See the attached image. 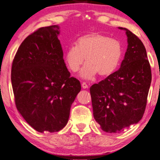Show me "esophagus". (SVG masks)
Here are the masks:
<instances>
[{"mask_svg": "<svg viewBox=\"0 0 160 160\" xmlns=\"http://www.w3.org/2000/svg\"><path fill=\"white\" fill-rule=\"evenodd\" d=\"M82 88H88V84H87L86 83V82H82Z\"/></svg>", "mask_w": 160, "mask_h": 160, "instance_id": "esophagus-1", "label": "esophagus"}]
</instances>
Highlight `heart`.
<instances>
[{
    "mask_svg": "<svg viewBox=\"0 0 160 160\" xmlns=\"http://www.w3.org/2000/svg\"><path fill=\"white\" fill-rule=\"evenodd\" d=\"M121 42L100 33H91L77 40L76 46H70L64 54L65 62L72 72L80 69L86 58V63L80 75L91 79L98 74L108 77L113 73L122 58Z\"/></svg>",
    "mask_w": 160,
    "mask_h": 160,
    "instance_id": "obj_1",
    "label": "heart"
}]
</instances>
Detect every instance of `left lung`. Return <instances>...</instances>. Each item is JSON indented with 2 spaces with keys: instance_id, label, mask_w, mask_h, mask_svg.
Returning a JSON list of instances; mask_svg holds the SVG:
<instances>
[{
  "instance_id": "obj_1",
  "label": "left lung",
  "mask_w": 160,
  "mask_h": 160,
  "mask_svg": "<svg viewBox=\"0 0 160 160\" xmlns=\"http://www.w3.org/2000/svg\"><path fill=\"white\" fill-rule=\"evenodd\" d=\"M128 48L118 71L90 88L93 117L107 132H119L142 118L152 82L146 48L139 38L123 28Z\"/></svg>"
}]
</instances>
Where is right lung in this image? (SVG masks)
<instances>
[{"label": "right lung", "mask_w": 160, "mask_h": 160, "mask_svg": "<svg viewBox=\"0 0 160 160\" xmlns=\"http://www.w3.org/2000/svg\"><path fill=\"white\" fill-rule=\"evenodd\" d=\"M58 34V25L37 29L22 42L12 61L16 108L39 132H55L67 125L72 104L81 90L66 67Z\"/></svg>", "instance_id": "right-lung-1"}]
</instances>
